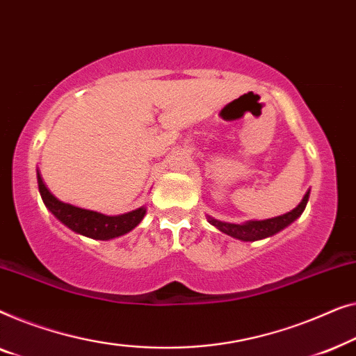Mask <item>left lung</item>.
I'll return each mask as SVG.
<instances>
[{
    "label": "left lung",
    "instance_id": "1",
    "mask_svg": "<svg viewBox=\"0 0 356 356\" xmlns=\"http://www.w3.org/2000/svg\"><path fill=\"white\" fill-rule=\"evenodd\" d=\"M309 198V190L305 193V197L297 208H293L292 211L282 214V216H276L271 219H264V221H248L245 224H232V222H222L218 221L211 216H208L209 224H213L214 227L221 230V232L230 235V237L243 240V242H254V240H261L271 235L277 234L284 227H287L289 224H292L300 214L303 213V209L307 208Z\"/></svg>",
    "mask_w": 356,
    "mask_h": 356
}]
</instances>
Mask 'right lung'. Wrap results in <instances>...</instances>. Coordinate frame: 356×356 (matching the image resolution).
Instances as JSON below:
<instances>
[{
    "label": "right lung",
    "mask_w": 356,
    "mask_h": 356,
    "mask_svg": "<svg viewBox=\"0 0 356 356\" xmlns=\"http://www.w3.org/2000/svg\"><path fill=\"white\" fill-rule=\"evenodd\" d=\"M37 180L44 207L64 226H67L80 235H85V237L95 240H111L121 237V235L130 232L134 227H137L140 221L143 219L145 213H147V208L145 207L134 209V211H129L126 214H118V216H106V214L90 211V209L74 207V204L64 203L61 200H58L47 188L40 172L37 174Z\"/></svg>",
    "instance_id": "obj_1"
}]
</instances>
